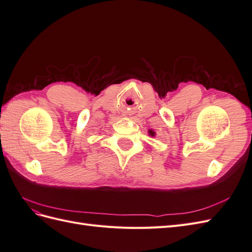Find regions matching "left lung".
<instances>
[{
	"label": "left lung",
	"instance_id": "1",
	"mask_svg": "<svg viewBox=\"0 0 252 252\" xmlns=\"http://www.w3.org/2000/svg\"><path fill=\"white\" fill-rule=\"evenodd\" d=\"M148 132H149V134H150L151 136H155V135H156V132H155L154 130H148Z\"/></svg>",
	"mask_w": 252,
	"mask_h": 252
}]
</instances>
